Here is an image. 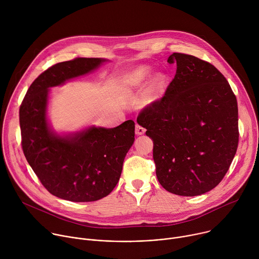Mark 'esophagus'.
<instances>
[{
	"label": "esophagus",
	"mask_w": 259,
	"mask_h": 259,
	"mask_svg": "<svg viewBox=\"0 0 259 259\" xmlns=\"http://www.w3.org/2000/svg\"><path fill=\"white\" fill-rule=\"evenodd\" d=\"M135 133L137 135H142V134L145 133V128H143L142 126L136 124V126H135Z\"/></svg>",
	"instance_id": "esophagus-1"
}]
</instances>
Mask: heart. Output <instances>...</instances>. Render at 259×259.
I'll use <instances>...</instances> for the list:
<instances>
[{
    "label": "heart",
    "instance_id": "heart-1",
    "mask_svg": "<svg viewBox=\"0 0 259 259\" xmlns=\"http://www.w3.org/2000/svg\"><path fill=\"white\" fill-rule=\"evenodd\" d=\"M152 73V67L149 65H142L129 72L122 81V86L125 90L130 91L141 87ZM168 81L166 73L159 72L155 75L147 87V95L151 99H156L164 90Z\"/></svg>",
    "mask_w": 259,
    "mask_h": 259
}]
</instances>
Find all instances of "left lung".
I'll return each mask as SVG.
<instances>
[{
  "label": "left lung",
  "mask_w": 259,
  "mask_h": 259,
  "mask_svg": "<svg viewBox=\"0 0 259 259\" xmlns=\"http://www.w3.org/2000/svg\"><path fill=\"white\" fill-rule=\"evenodd\" d=\"M175 77L165 95L143 108L137 123L154 141L161 186L169 193L203 195L223 180L239 142L237 98L214 65L173 53Z\"/></svg>",
  "instance_id": "obj_1"
}]
</instances>
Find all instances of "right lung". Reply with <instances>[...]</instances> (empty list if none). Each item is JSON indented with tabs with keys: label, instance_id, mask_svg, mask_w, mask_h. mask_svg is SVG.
<instances>
[{
	"label": "right lung",
	"instance_id": "1",
	"mask_svg": "<svg viewBox=\"0 0 259 259\" xmlns=\"http://www.w3.org/2000/svg\"><path fill=\"white\" fill-rule=\"evenodd\" d=\"M104 58H76L49 67L28 88L19 109L23 154L46 190L71 202H93L110 194L134 142L135 123L115 128L90 126L58 134L49 125L50 88L98 68Z\"/></svg>",
	"mask_w": 259,
	"mask_h": 259
}]
</instances>
